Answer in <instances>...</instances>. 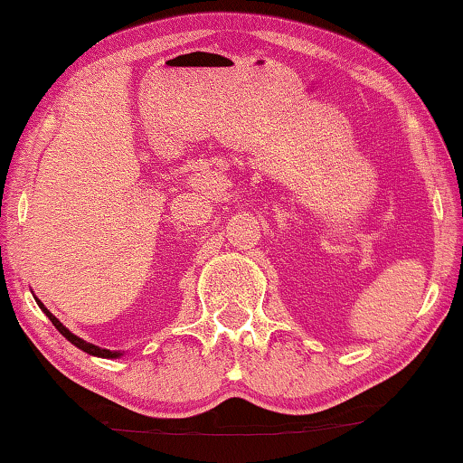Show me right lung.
<instances>
[{"label":"right lung","mask_w":463,"mask_h":463,"mask_svg":"<svg viewBox=\"0 0 463 463\" xmlns=\"http://www.w3.org/2000/svg\"><path fill=\"white\" fill-rule=\"evenodd\" d=\"M37 303H39V307L41 309H43V314L47 316V318H50L52 320V324H53V326L55 328H58L60 330V333L61 335H64L66 336V339L68 341H71L72 345H77V347L79 349H82V351H87V354L89 355H98V357H120L122 354H120V351H109V349H101V347H98V345H91V343H87V341H82V339H79V336L77 335H72L71 333V330H68L66 326H64V324H61L58 318H55V316L50 312V309H47L45 306H43V303H41L39 299H37Z\"/></svg>","instance_id":"add662e5"}]
</instances>
